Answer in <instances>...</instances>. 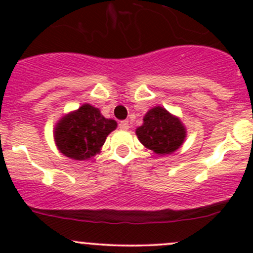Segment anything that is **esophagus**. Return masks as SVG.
<instances>
[{"label": "esophagus", "mask_w": 253, "mask_h": 253, "mask_svg": "<svg viewBox=\"0 0 253 253\" xmlns=\"http://www.w3.org/2000/svg\"><path fill=\"white\" fill-rule=\"evenodd\" d=\"M120 128L121 129H125V131H127V129L129 128V124H128V121H121L120 122Z\"/></svg>", "instance_id": "esophagus-1"}]
</instances>
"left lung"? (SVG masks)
Wrapping results in <instances>:
<instances>
[{"label":"left lung","instance_id":"1","mask_svg":"<svg viewBox=\"0 0 253 253\" xmlns=\"http://www.w3.org/2000/svg\"><path fill=\"white\" fill-rule=\"evenodd\" d=\"M186 133L182 121L162 106L150 109L136 129L139 142L158 155L172 154L183 144Z\"/></svg>","mask_w":253,"mask_h":253}]
</instances>
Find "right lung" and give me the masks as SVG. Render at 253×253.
<instances>
[{"mask_svg": "<svg viewBox=\"0 0 253 253\" xmlns=\"http://www.w3.org/2000/svg\"><path fill=\"white\" fill-rule=\"evenodd\" d=\"M116 127L117 122L105 119L98 108L83 104L58 120L53 129V139L65 157L82 162L99 154L106 137Z\"/></svg>", "mask_w": 253, "mask_h": 253, "instance_id": "obj_1", "label": "right lung"}]
</instances>
